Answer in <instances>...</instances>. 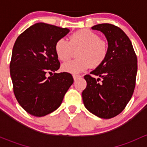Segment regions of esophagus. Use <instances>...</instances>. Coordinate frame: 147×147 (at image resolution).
<instances>
[{
    "label": "esophagus",
    "mask_w": 147,
    "mask_h": 147,
    "mask_svg": "<svg viewBox=\"0 0 147 147\" xmlns=\"http://www.w3.org/2000/svg\"><path fill=\"white\" fill-rule=\"evenodd\" d=\"M72 77H73V79H74V80H75V81L78 78H80V75H72Z\"/></svg>",
    "instance_id": "1"
}]
</instances>
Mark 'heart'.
I'll list each match as a JSON object with an SVG mask.
<instances>
[{
    "mask_svg": "<svg viewBox=\"0 0 147 147\" xmlns=\"http://www.w3.org/2000/svg\"><path fill=\"white\" fill-rule=\"evenodd\" d=\"M73 49H80L78 57L63 63L61 69L71 74H78L85 71L90 66H100L106 59L108 45L100 39V35L90 30H80L70 36V40L60 38L55 45L57 58L65 61L70 57Z\"/></svg>",
    "mask_w": 147,
    "mask_h": 147,
    "instance_id": "heart-1",
    "label": "heart"
}]
</instances>
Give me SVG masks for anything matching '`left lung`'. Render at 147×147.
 <instances>
[{"label": "left lung", "mask_w": 147, "mask_h": 147, "mask_svg": "<svg viewBox=\"0 0 147 147\" xmlns=\"http://www.w3.org/2000/svg\"><path fill=\"white\" fill-rule=\"evenodd\" d=\"M92 29L105 35L108 53L105 61L90 72L98 78L84 77L87 87L82 93L83 103L93 115L110 119L121 113L131 98L137 72V55L129 38L117 26L102 23Z\"/></svg>", "instance_id": "left-lung-1"}]
</instances>
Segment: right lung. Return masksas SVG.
<instances>
[{
    "label": "right lung",
    "mask_w": 147,
    "mask_h": 147,
    "mask_svg": "<svg viewBox=\"0 0 147 147\" xmlns=\"http://www.w3.org/2000/svg\"><path fill=\"white\" fill-rule=\"evenodd\" d=\"M69 32L67 28L38 23L16 40L10 77L16 100L30 115L43 117L56 110L73 83L71 74L55 72L60 68L55 45ZM53 72V76L47 78V73Z\"/></svg>",
    "instance_id": "right-lung-1"
}]
</instances>
